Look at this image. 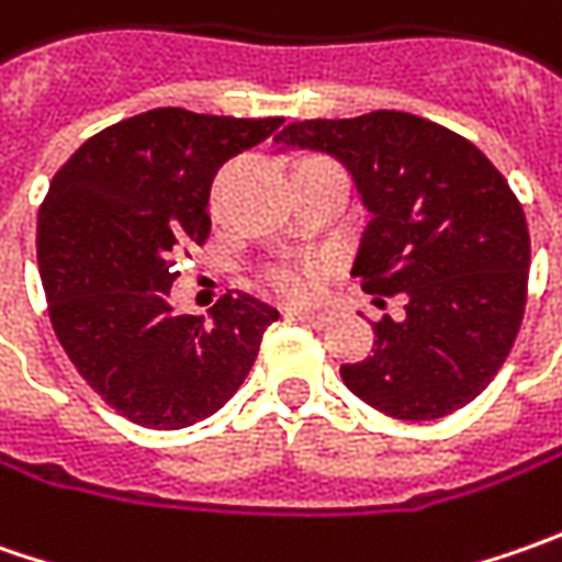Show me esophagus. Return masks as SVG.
Instances as JSON below:
<instances>
[{"mask_svg":"<svg viewBox=\"0 0 562 562\" xmlns=\"http://www.w3.org/2000/svg\"><path fill=\"white\" fill-rule=\"evenodd\" d=\"M293 318H300V322H306V325H313V328H325V325H328V315L322 313H293Z\"/></svg>","mask_w":562,"mask_h":562,"instance_id":"34e87169","label":"esophagus"}]
</instances>
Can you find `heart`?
<instances>
[{
  "label": "heart",
  "mask_w": 562,
  "mask_h": 562,
  "mask_svg": "<svg viewBox=\"0 0 562 562\" xmlns=\"http://www.w3.org/2000/svg\"><path fill=\"white\" fill-rule=\"evenodd\" d=\"M322 281H325V266L315 259L278 262V266H269L262 271L266 291L281 303H313L322 293Z\"/></svg>",
  "instance_id": "obj_1"
}]
</instances>
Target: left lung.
<instances>
[{"label": "left lung", "mask_w": 562, "mask_h": 562, "mask_svg": "<svg viewBox=\"0 0 562 562\" xmlns=\"http://www.w3.org/2000/svg\"><path fill=\"white\" fill-rule=\"evenodd\" d=\"M274 143L347 165L372 212L353 274L362 291L406 296L400 322H372V357L340 366L344 384L403 422L479 397L509 357L529 288V225L504 175L460 134L387 109L293 121Z\"/></svg>", "instance_id": "1"}]
</instances>
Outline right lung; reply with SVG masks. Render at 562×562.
<instances>
[{
    "label": "right lung",
    "instance_id": "1",
    "mask_svg": "<svg viewBox=\"0 0 562 562\" xmlns=\"http://www.w3.org/2000/svg\"><path fill=\"white\" fill-rule=\"evenodd\" d=\"M284 119L153 109L83 143L55 171L36 218V259L55 337L124 419L175 431L244 384L278 310L225 293L212 318L171 315L178 256L209 237L218 168Z\"/></svg>",
    "mask_w": 562,
    "mask_h": 562
}]
</instances>
